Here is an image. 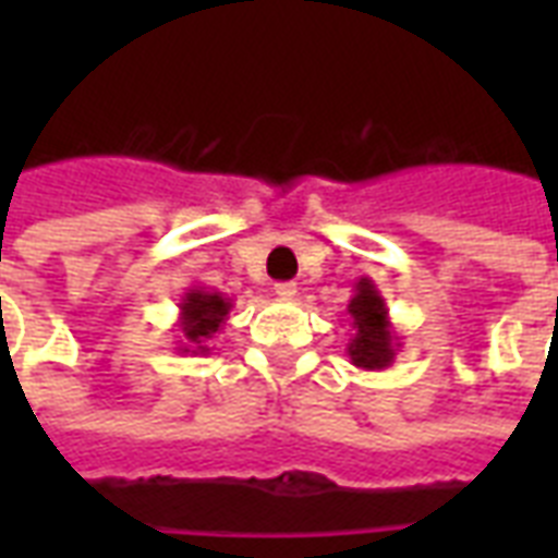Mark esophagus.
Returning <instances> with one entry per match:
<instances>
[{
  "mask_svg": "<svg viewBox=\"0 0 558 558\" xmlns=\"http://www.w3.org/2000/svg\"><path fill=\"white\" fill-rule=\"evenodd\" d=\"M275 295L283 298V301H292L298 295L295 283H275Z\"/></svg>",
  "mask_w": 558,
  "mask_h": 558,
  "instance_id": "1",
  "label": "esophagus"
}]
</instances>
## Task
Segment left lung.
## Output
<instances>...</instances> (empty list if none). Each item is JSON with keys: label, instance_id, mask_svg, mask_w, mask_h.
I'll return each instance as SVG.
<instances>
[{"label": "left lung", "instance_id": "obj_1", "mask_svg": "<svg viewBox=\"0 0 558 558\" xmlns=\"http://www.w3.org/2000/svg\"><path fill=\"white\" fill-rule=\"evenodd\" d=\"M348 313L353 318V339L348 341L350 362L362 371H385L393 365L399 339L388 318L385 298L371 278H359Z\"/></svg>", "mask_w": 558, "mask_h": 558}]
</instances>
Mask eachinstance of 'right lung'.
<instances>
[{"mask_svg":"<svg viewBox=\"0 0 558 558\" xmlns=\"http://www.w3.org/2000/svg\"><path fill=\"white\" fill-rule=\"evenodd\" d=\"M231 298H226L222 292H214V289L193 287L182 295V304H179V330H182V344L179 350L182 353H193V356H205L210 353V348L205 344L208 339H214L228 322V313H231Z\"/></svg>","mask_w":558,"mask_h":558,"instance_id":"obj_1","label":"right lung"}]
</instances>
